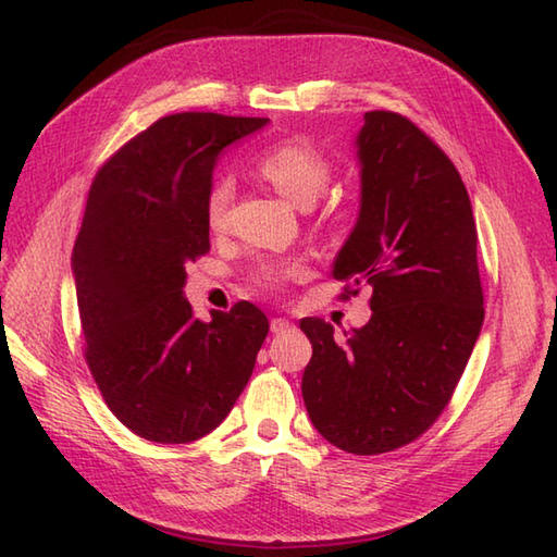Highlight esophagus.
Wrapping results in <instances>:
<instances>
[{
    "label": "esophagus",
    "mask_w": 557,
    "mask_h": 557,
    "mask_svg": "<svg viewBox=\"0 0 557 557\" xmlns=\"http://www.w3.org/2000/svg\"><path fill=\"white\" fill-rule=\"evenodd\" d=\"M270 330L275 335H282V333H289V330H294V325L287 321V318H272Z\"/></svg>",
    "instance_id": "obj_1"
}]
</instances>
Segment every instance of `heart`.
<instances>
[{
	"mask_svg": "<svg viewBox=\"0 0 557 557\" xmlns=\"http://www.w3.org/2000/svg\"><path fill=\"white\" fill-rule=\"evenodd\" d=\"M256 170L282 198L299 208H311L318 196L325 191L330 174H333L327 158L306 138H287L268 148L258 158ZM230 196L232 188L227 180H218L210 186L206 200V218L210 227L222 224ZM280 275L282 270L275 265H263L256 272L260 285H272Z\"/></svg>",
	"mask_w": 557,
	"mask_h": 557,
	"instance_id": "b5f03b06",
	"label": "heart"
}]
</instances>
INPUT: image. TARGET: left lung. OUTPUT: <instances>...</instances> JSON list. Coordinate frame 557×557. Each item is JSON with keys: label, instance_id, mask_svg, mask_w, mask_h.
Here are the masks:
<instances>
[{"label": "left lung", "instance_id": "left-lung-1", "mask_svg": "<svg viewBox=\"0 0 557 557\" xmlns=\"http://www.w3.org/2000/svg\"><path fill=\"white\" fill-rule=\"evenodd\" d=\"M354 146L359 218L333 277L371 285L373 315L345 342L321 318H304L313 357L301 395L327 443L381 455L429 431L447 407L481 333L483 292L471 200L445 152L383 110L363 114Z\"/></svg>", "mask_w": 557, "mask_h": 557}]
</instances>
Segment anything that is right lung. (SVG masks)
Masks as SVG:
<instances>
[{
  "instance_id": "right-lung-1",
  "label": "right lung",
  "mask_w": 557,
  "mask_h": 557,
  "mask_svg": "<svg viewBox=\"0 0 557 557\" xmlns=\"http://www.w3.org/2000/svg\"><path fill=\"white\" fill-rule=\"evenodd\" d=\"M263 116L182 112L128 140L92 180L71 253L86 361L112 413L152 443L215 431L253 373L268 318L239 301L212 321L184 297L210 251L206 200L220 152Z\"/></svg>"
}]
</instances>
